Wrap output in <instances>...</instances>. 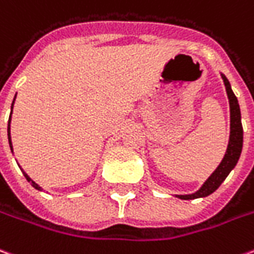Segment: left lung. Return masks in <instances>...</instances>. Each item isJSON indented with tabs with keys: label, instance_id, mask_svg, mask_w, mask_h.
<instances>
[{
	"label": "left lung",
	"instance_id": "1",
	"mask_svg": "<svg viewBox=\"0 0 254 254\" xmlns=\"http://www.w3.org/2000/svg\"><path fill=\"white\" fill-rule=\"evenodd\" d=\"M222 80L225 84L228 98H229L230 106V135L229 144L221 164L217 166V169L214 170L210 177L204 183V185L191 194H180L177 196L181 200H193V198H200V197H206L212 194L213 191L217 190L218 187L224 183V180L228 177L230 170L233 169L239 161L240 154L243 150V124H241V112H240V105L237 101V97L230 88V84L225 75L222 74Z\"/></svg>",
	"mask_w": 254,
	"mask_h": 254
}]
</instances>
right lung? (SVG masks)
I'll list each match as a JSON object with an SVG mask.
<instances>
[{
	"mask_svg": "<svg viewBox=\"0 0 254 254\" xmlns=\"http://www.w3.org/2000/svg\"><path fill=\"white\" fill-rule=\"evenodd\" d=\"M14 100H15V97H14ZM14 100H13V104H14ZM13 104H11V109H13ZM10 116H11V113H10ZM7 137H9V144H10V149L13 150V146H11V140H10V119H9V123H7ZM24 176L26 177V180H28L29 183L32 184L33 188H36V189H38V190H41V187H38V185H37V184L34 183V181H33L30 177H29L28 174L24 173Z\"/></svg>",
	"mask_w": 254,
	"mask_h": 254,
	"instance_id": "1",
	"label": "right lung"
}]
</instances>
